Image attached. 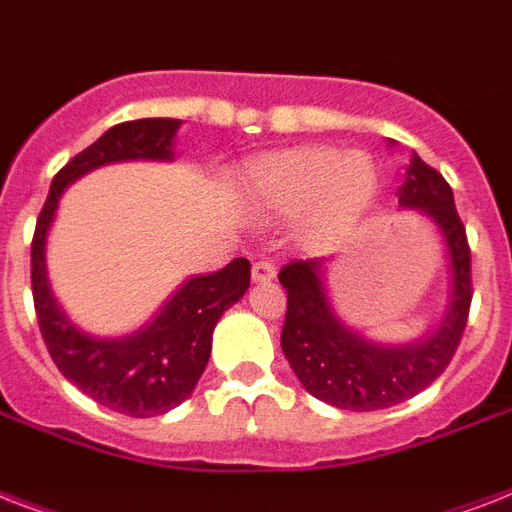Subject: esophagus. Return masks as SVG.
<instances>
[{
    "instance_id": "obj_1",
    "label": "esophagus",
    "mask_w": 512,
    "mask_h": 512,
    "mask_svg": "<svg viewBox=\"0 0 512 512\" xmlns=\"http://www.w3.org/2000/svg\"><path fill=\"white\" fill-rule=\"evenodd\" d=\"M253 283H269V280H275V264H269V261H256L251 269Z\"/></svg>"
}]
</instances>
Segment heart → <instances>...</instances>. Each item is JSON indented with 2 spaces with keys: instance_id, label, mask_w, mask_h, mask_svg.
I'll list each match as a JSON object with an SVG mask.
<instances>
[{
  "instance_id": "1",
  "label": "heart",
  "mask_w": 512,
  "mask_h": 512,
  "mask_svg": "<svg viewBox=\"0 0 512 512\" xmlns=\"http://www.w3.org/2000/svg\"><path fill=\"white\" fill-rule=\"evenodd\" d=\"M245 200L280 216L307 211L304 237L318 243L347 227L379 192V170L363 152L307 146L253 162L240 178Z\"/></svg>"
}]
</instances>
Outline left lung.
<instances>
[{
	"mask_svg": "<svg viewBox=\"0 0 512 512\" xmlns=\"http://www.w3.org/2000/svg\"><path fill=\"white\" fill-rule=\"evenodd\" d=\"M387 146H398L387 141ZM398 205L425 216L441 235L446 304L425 334L379 342L336 312L328 288V259L291 261L280 269L288 310L280 344L301 387L344 411H379L414 398L446 371L457 352L473 299L470 248L446 178L411 152L400 176Z\"/></svg>",
	"mask_w": 512,
	"mask_h": 512,
	"instance_id": "8db88e82",
	"label": "left lung"
}]
</instances>
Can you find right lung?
Segmentation results:
<instances>
[{
    "label": "right lung",
    "mask_w": 512,
    "mask_h": 512,
    "mask_svg": "<svg viewBox=\"0 0 512 512\" xmlns=\"http://www.w3.org/2000/svg\"><path fill=\"white\" fill-rule=\"evenodd\" d=\"M178 128L181 120L149 117L106 130L58 170L31 243L34 307L50 358L87 398L138 419L168 414L192 395L211 358L213 328L251 285V264L235 259L211 275L186 277L144 326L122 336H98L79 328L55 296L47 275V235L74 181L112 162H173Z\"/></svg>",
    "instance_id": "obj_1"
}]
</instances>
